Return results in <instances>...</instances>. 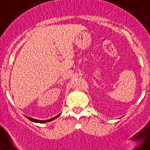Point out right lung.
Segmentation results:
<instances>
[{
	"mask_svg": "<svg viewBox=\"0 0 150 150\" xmlns=\"http://www.w3.org/2000/svg\"><path fill=\"white\" fill-rule=\"evenodd\" d=\"M60 114H58L57 116H56V117H54L51 118V119H49V120H36V119H34V118H32V117H26V118L27 119H29L30 120H31V121L33 122H35V123H40V124H43V123H46V122H50V121H52V120H55V119H56L57 117H59L60 116Z\"/></svg>",
	"mask_w": 150,
	"mask_h": 150,
	"instance_id": "right-lung-1",
	"label": "right lung"
}]
</instances>
